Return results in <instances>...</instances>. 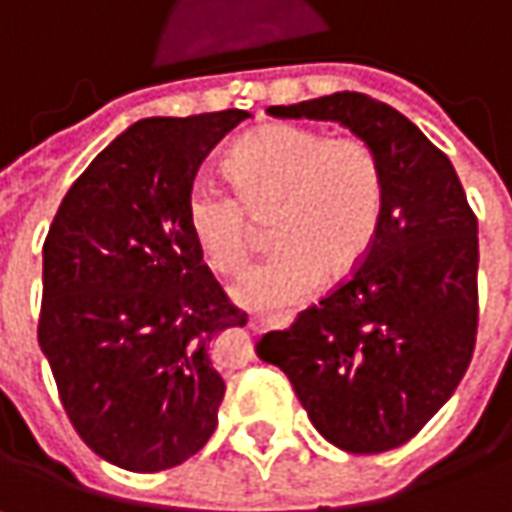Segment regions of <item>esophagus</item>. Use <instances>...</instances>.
<instances>
[{
	"mask_svg": "<svg viewBox=\"0 0 512 512\" xmlns=\"http://www.w3.org/2000/svg\"><path fill=\"white\" fill-rule=\"evenodd\" d=\"M272 326V323H269V320H266V317H249V328H252V331H266V328ZM277 326H289V317H283V320H277Z\"/></svg>",
	"mask_w": 512,
	"mask_h": 512,
	"instance_id": "obj_1",
	"label": "esophagus"
}]
</instances>
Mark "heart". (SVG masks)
I'll return each instance as SVG.
<instances>
[{
  "instance_id": "obj_1",
  "label": "heart",
  "mask_w": 512,
  "mask_h": 512,
  "mask_svg": "<svg viewBox=\"0 0 512 512\" xmlns=\"http://www.w3.org/2000/svg\"><path fill=\"white\" fill-rule=\"evenodd\" d=\"M232 186L195 178L186 223L218 272H238L255 246L257 221H272L280 243L235 283L249 309L286 311L334 277L354 272L377 240L385 175L360 135L328 138L311 127L277 124L243 138L226 155Z\"/></svg>"
}]
</instances>
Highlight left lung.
<instances>
[{
  "mask_svg": "<svg viewBox=\"0 0 512 512\" xmlns=\"http://www.w3.org/2000/svg\"><path fill=\"white\" fill-rule=\"evenodd\" d=\"M274 118L340 121L377 152L385 212L354 274L269 331L257 357L277 365L311 425L348 453H382L422 431L465 377L479 326V226L448 155L394 107L334 93Z\"/></svg>",
  "mask_w": 512,
  "mask_h": 512,
  "instance_id": "obj_1",
  "label": "left lung"
}]
</instances>
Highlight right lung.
Instances as JSON below:
<instances>
[{"label":"right lung","instance_id":"obj_1","mask_svg":"<svg viewBox=\"0 0 512 512\" xmlns=\"http://www.w3.org/2000/svg\"><path fill=\"white\" fill-rule=\"evenodd\" d=\"M243 118L135 121L67 189L47 232L42 354L87 448L133 473L181 465L218 425L212 345L246 314L203 263L186 195Z\"/></svg>","mask_w":512,"mask_h":512}]
</instances>
